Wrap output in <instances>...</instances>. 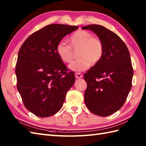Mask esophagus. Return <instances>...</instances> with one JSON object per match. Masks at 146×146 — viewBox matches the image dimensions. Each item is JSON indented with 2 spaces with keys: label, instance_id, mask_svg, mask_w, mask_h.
I'll return each instance as SVG.
<instances>
[{
  "label": "esophagus",
  "instance_id": "34e87169",
  "mask_svg": "<svg viewBox=\"0 0 146 146\" xmlns=\"http://www.w3.org/2000/svg\"><path fill=\"white\" fill-rule=\"evenodd\" d=\"M83 75L80 73H75V77L76 78H83Z\"/></svg>",
  "mask_w": 146,
  "mask_h": 146
}]
</instances>
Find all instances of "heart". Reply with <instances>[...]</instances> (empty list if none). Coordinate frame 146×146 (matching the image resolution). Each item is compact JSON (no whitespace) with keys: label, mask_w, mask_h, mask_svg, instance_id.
Masks as SVG:
<instances>
[{"label":"heart","mask_w":146,"mask_h":146,"mask_svg":"<svg viewBox=\"0 0 146 146\" xmlns=\"http://www.w3.org/2000/svg\"><path fill=\"white\" fill-rule=\"evenodd\" d=\"M70 46L63 42L58 43L56 51L60 60L64 63H70L73 57L72 50L79 49L78 60L69 64V69L74 71H82L93 65H95L102 60L104 47L102 40L85 30H78L69 38Z\"/></svg>","instance_id":"obj_1"}]
</instances>
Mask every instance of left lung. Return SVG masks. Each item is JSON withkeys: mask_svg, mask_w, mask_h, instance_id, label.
Instances as JSON below:
<instances>
[{"mask_svg": "<svg viewBox=\"0 0 146 146\" xmlns=\"http://www.w3.org/2000/svg\"><path fill=\"white\" fill-rule=\"evenodd\" d=\"M95 33L104 44L102 60L84 75L87 83L84 100L88 110L106 117L123 106L132 87L133 68L129 49L120 37L105 27H82Z\"/></svg>", "mask_w": 146, "mask_h": 146, "instance_id": "8db88e82", "label": "left lung"}]
</instances>
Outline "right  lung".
Instances as JSON below:
<instances>
[{
	"mask_svg": "<svg viewBox=\"0 0 146 146\" xmlns=\"http://www.w3.org/2000/svg\"><path fill=\"white\" fill-rule=\"evenodd\" d=\"M78 28L50 24L32 34L19 49L15 66L17 88L24 106L39 117L53 115L63 106L75 82L56 51L58 42Z\"/></svg>",
	"mask_w": 146,
	"mask_h": 146,
	"instance_id": "obj_1",
	"label": "right lung"
}]
</instances>
